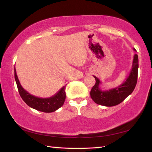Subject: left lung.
Wrapping results in <instances>:
<instances>
[{"instance_id": "obj_1", "label": "left lung", "mask_w": 152, "mask_h": 152, "mask_svg": "<svg viewBox=\"0 0 152 152\" xmlns=\"http://www.w3.org/2000/svg\"><path fill=\"white\" fill-rule=\"evenodd\" d=\"M135 51V49H133ZM138 56L135 54L133 56L132 68L126 80L120 86L109 90L102 91L100 85L102 82L94 76L96 83L91 91V96L95 103L105 107H113L120 104L132 93L137 84L138 72Z\"/></svg>"}]
</instances>
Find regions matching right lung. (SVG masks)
<instances>
[{
    "instance_id": "1",
    "label": "right lung",
    "mask_w": 152,
    "mask_h": 152,
    "mask_svg": "<svg viewBox=\"0 0 152 152\" xmlns=\"http://www.w3.org/2000/svg\"><path fill=\"white\" fill-rule=\"evenodd\" d=\"M15 79L19 94L28 106L39 111L52 113L58 110L64 103L66 99V86H63L57 93L49 98H39L29 93L20 85L15 68Z\"/></svg>"
}]
</instances>
